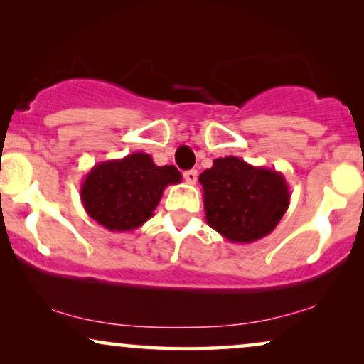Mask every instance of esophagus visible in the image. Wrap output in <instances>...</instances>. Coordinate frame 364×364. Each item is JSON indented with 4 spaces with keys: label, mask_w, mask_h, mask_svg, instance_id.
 Segmentation results:
<instances>
[{
    "label": "esophagus",
    "mask_w": 364,
    "mask_h": 364,
    "mask_svg": "<svg viewBox=\"0 0 364 364\" xmlns=\"http://www.w3.org/2000/svg\"><path fill=\"white\" fill-rule=\"evenodd\" d=\"M183 178H186L187 183H191V186H193V183L197 182V171L183 172Z\"/></svg>",
    "instance_id": "esophagus-1"
}]
</instances>
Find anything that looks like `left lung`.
<instances>
[{"label": "left lung", "instance_id": "obj_1", "mask_svg": "<svg viewBox=\"0 0 364 364\" xmlns=\"http://www.w3.org/2000/svg\"><path fill=\"white\" fill-rule=\"evenodd\" d=\"M205 220L232 243H252L275 230L290 205L285 176L228 156L198 177Z\"/></svg>", "mask_w": 364, "mask_h": 364}]
</instances>
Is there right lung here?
I'll list each match as a JSON object with an SVG mask.
<instances>
[{"mask_svg":"<svg viewBox=\"0 0 364 364\" xmlns=\"http://www.w3.org/2000/svg\"><path fill=\"white\" fill-rule=\"evenodd\" d=\"M182 182L173 166H156L146 152L104 161L86 173L81 183L84 210L109 232H132L154 215L162 193Z\"/></svg>","mask_w":364,"mask_h":364,"instance_id":"right-lung-1","label":"right lung"}]
</instances>
